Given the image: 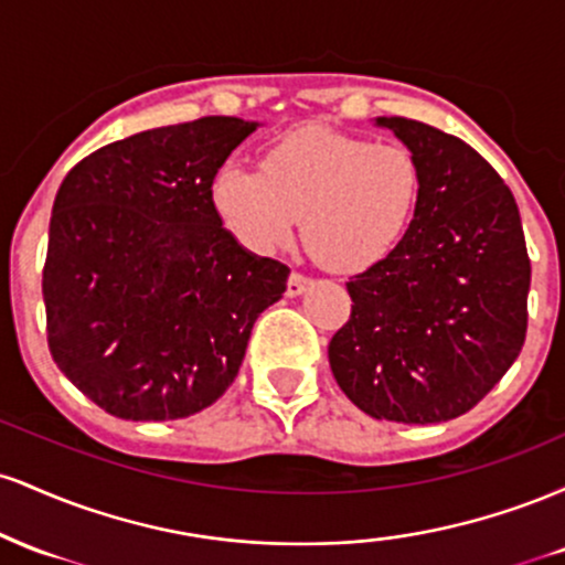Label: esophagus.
I'll use <instances>...</instances> for the list:
<instances>
[{"label":"esophagus","instance_id":"34e87169","mask_svg":"<svg viewBox=\"0 0 565 565\" xmlns=\"http://www.w3.org/2000/svg\"><path fill=\"white\" fill-rule=\"evenodd\" d=\"M308 284H310L308 276H302V274H297V270H291V276H289V281H287V295L289 297H300L302 291L308 289Z\"/></svg>","mask_w":565,"mask_h":565}]
</instances>
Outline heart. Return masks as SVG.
I'll list each match as a JSON object with an SVG mask.
<instances>
[{"label": "heart", "instance_id": "1", "mask_svg": "<svg viewBox=\"0 0 565 565\" xmlns=\"http://www.w3.org/2000/svg\"><path fill=\"white\" fill-rule=\"evenodd\" d=\"M263 170L228 161L212 201L244 246L274 252L302 217L308 249L337 270L385 260L412 225L423 172L408 148L332 129H300L276 140Z\"/></svg>", "mask_w": 565, "mask_h": 565}]
</instances>
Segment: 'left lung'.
<instances>
[{"label":"left lung","mask_w":565,"mask_h":565,"mask_svg":"<svg viewBox=\"0 0 565 565\" xmlns=\"http://www.w3.org/2000/svg\"><path fill=\"white\" fill-rule=\"evenodd\" d=\"M417 159L406 236L348 281L353 313L329 342L337 385L361 412L433 425L470 412L526 340L531 263L510 188L468 142L377 116Z\"/></svg>","instance_id":"left-lung-1"}]
</instances>
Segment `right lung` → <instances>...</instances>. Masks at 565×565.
Here are the masks:
<instances>
[{
  "instance_id": "right-lung-1",
  "label": "right lung",
  "mask_w": 565,
  "mask_h": 565,
  "mask_svg": "<svg viewBox=\"0 0 565 565\" xmlns=\"http://www.w3.org/2000/svg\"><path fill=\"white\" fill-rule=\"evenodd\" d=\"M260 121L204 116L89 153L50 217L42 295L57 369L108 414L183 419L242 369L289 268L244 249L212 180Z\"/></svg>"
}]
</instances>
